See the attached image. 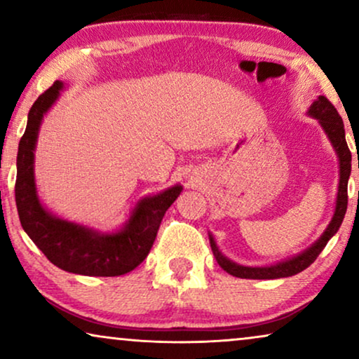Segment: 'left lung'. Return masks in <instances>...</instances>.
<instances>
[{
  "label": "left lung",
  "mask_w": 359,
  "mask_h": 359,
  "mask_svg": "<svg viewBox=\"0 0 359 359\" xmlns=\"http://www.w3.org/2000/svg\"><path fill=\"white\" fill-rule=\"evenodd\" d=\"M307 116L317 119L323 132H325V135L328 137V140H330L338 158V168H340L338 173H340V178H338L335 210H333L330 224L327 225V229L323 230L320 237H318L311 247L304 250V252L294 255L291 258L283 259V262L266 264V266H243V264L232 262V259L227 258L222 252H220L212 233H209L210 248H212V253L215 259H217L219 266L235 278L278 279L294 276V274L304 271V269L309 268L313 262H316L322 250L325 248L328 240L338 232L343 219H345L348 205V180H350L351 175V151L348 149L345 139V126H343V121L340 114L337 112L335 106H333L325 96H318L317 100L312 102L311 107L307 109Z\"/></svg>",
  "instance_id": "8db88e82"
}]
</instances>
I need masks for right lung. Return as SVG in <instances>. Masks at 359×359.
<instances>
[{"label":"right lung","mask_w":359,"mask_h":359,"mask_svg":"<svg viewBox=\"0 0 359 359\" xmlns=\"http://www.w3.org/2000/svg\"><path fill=\"white\" fill-rule=\"evenodd\" d=\"M63 88V81L53 83L37 97L27 114L26 132L19 142L16 161L14 193L19 220L24 232L48 262L63 271L83 276H121L135 269L150 253L161 219L178 199L183 186L175 184L137 201L126 222L112 232H101L52 214L37 194L34 160L43 116L55 104Z\"/></svg>","instance_id":"1"}]
</instances>
